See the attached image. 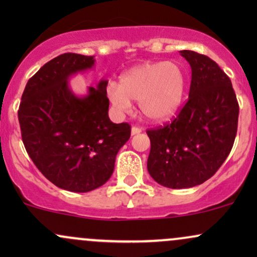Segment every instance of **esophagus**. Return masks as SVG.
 Returning a JSON list of instances; mask_svg holds the SVG:
<instances>
[{"label":"esophagus","mask_w":257,"mask_h":257,"mask_svg":"<svg viewBox=\"0 0 257 257\" xmlns=\"http://www.w3.org/2000/svg\"><path fill=\"white\" fill-rule=\"evenodd\" d=\"M143 132V129L139 128V126H133L132 128V135H137V134H140V133Z\"/></svg>","instance_id":"esophagus-1"}]
</instances>
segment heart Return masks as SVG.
<instances>
[{
	"label": "heart",
	"mask_w": 257,
	"mask_h": 257,
	"mask_svg": "<svg viewBox=\"0 0 257 257\" xmlns=\"http://www.w3.org/2000/svg\"><path fill=\"white\" fill-rule=\"evenodd\" d=\"M185 73L172 61L147 63L123 73L119 84L107 85V98L119 113L131 110V100L139 101L147 118H170L181 105L185 95Z\"/></svg>",
	"instance_id": "1"
}]
</instances>
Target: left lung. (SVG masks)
<instances>
[{
  "label": "left lung",
  "mask_w": 257,
  "mask_h": 257,
  "mask_svg": "<svg viewBox=\"0 0 257 257\" xmlns=\"http://www.w3.org/2000/svg\"><path fill=\"white\" fill-rule=\"evenodd\" d=\"M192 70L187 102L163 126L147 129V170L169 188H188L210 179L234 144L239 105L231 79L206 55L181 51Z\"/></svg>",
  "instance_id": "8db88e82"
}]
</instances>
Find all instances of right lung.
<instances>
[{
	"label": "right lung",
	"mask_w": 257,
	"mask_h": 257,
	"mask_svg": "<svg viewBox=\"0 0 257 257\" xmlns=\"http://www.w3.org/2000/svg\"><path fill=\"white\" fill-rule=\"evenodd\" d=\"M94 57L65 53L29 79L18 110L22 139L37 169L71 192H89L111 178L119 149L131 138L128 123L108 118L107 81L78 98L67 79L91 69Z\"/></svg>",
	"instance_id": "right-lung-1"
}]
</instances>
